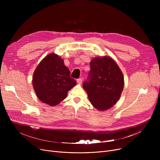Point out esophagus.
Instances as JSON below:
<instances>
[{
  "label": "esophagus",
  "mask_w": 160,
  "mask_h": 160,
  "mask_svg": "<svg viewBox=\"0 0 160 160\" xmlns=\"http://www.w3.org/2000/svg\"><path fill=\"white\" fill-rule=\"evenodd\" d=\"M82 82V79L81 78L77 79V83H78V84H81Z\"/></svg>",
  "instance_id": "obj_1"
}]
</instances>
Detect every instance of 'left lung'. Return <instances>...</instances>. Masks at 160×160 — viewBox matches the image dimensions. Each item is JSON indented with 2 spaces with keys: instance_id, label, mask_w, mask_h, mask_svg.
I'll use <instances>...</instances> for the list:
<instances>
[{
  "instance_id": "obj_1",
  "label": "left lung",
  "mask_w": 160,
  "mask_h": 160,
  "mask_svg": "<svg viewBox=\"0 0 160 160\" xmlns=\"http://www.w3.org/2000/svg\"><path fill=\"white\" fill-rule=\"evenodd\" d=\"M91 71L83 88L89 101L100 111L112 108L119 99L124 88V77L118 65L111 57L93 58Z\"/></svg>"
}]
</instances>
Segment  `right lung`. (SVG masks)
<instances>
[{
	"label": "right lung",
	"instance_id": "obj_1",
	"mask_svg": "<svg viewBox=\"0 0 160 160\" xmlns=\"http://www.w3.org/2000/svg\"><path fill=\"white\" fill-rule=\"evenodd\" d=\"M77 82L70 77L63 59L54 53L45 57L33 72L32 85L41 102L54 106L61 102Z\"/></svg>",
	"mask_w": 160,
	"mask_h": 160
}]
</instances>
